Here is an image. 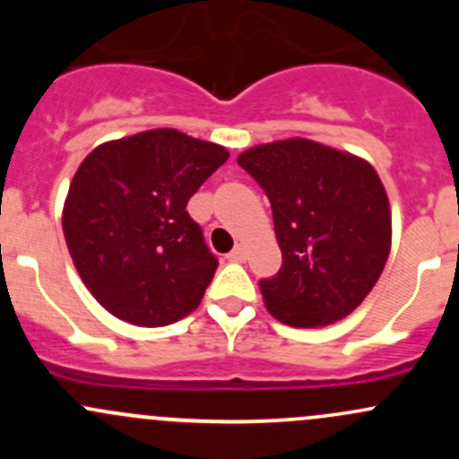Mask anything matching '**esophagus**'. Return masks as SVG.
Segmentation results:
<instances>
[{
  "label": "esophagus",
  "instance_id": "1",
  "mask_svg": "<svg viewBox=\"0 0 459 459\" xmlns=\"http://www.w3.org/2000/svg\"><path fill=\"white\" fill-rule=\"evenodd\" d=\"M226 257H229L230 262H244V259H247V248H244V244H238Z\"/></svg>",
  "mask_w": 459,
  "mask_h": 459
}]
</instances>
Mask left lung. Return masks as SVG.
I'll list each match as a JSON object with an SVG mask.
<instances>
[{
  "instance_id": "8db88e82",
  "label": "left lung",
  "mask_w": 459,
  "mask_h": 459,
  "mask_svg": "<svg viewBox=\"0 0 459 459\" xmlns=\"http://www.w3.org/2000/svg\"><path fill=\"white\" fill-rule=\"evenodd\" d=\"M238 164L266 193L281 248L277 275L259 280L268 313L298 328L353 313L391 251V208L373 166L302 137L248 148Z\"/></svg>"
}]
</instances>
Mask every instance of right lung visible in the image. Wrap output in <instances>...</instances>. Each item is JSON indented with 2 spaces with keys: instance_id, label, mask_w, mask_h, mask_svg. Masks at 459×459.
Listing matches in <instances>:
<instances>
[{
  "instance_id": "add662e5",
  "label": "right lung",
  "mask_w": 459,
  "mask_h": 459,
  "mask_svg": "<svg viewBox=\"0 0 459 459\" xmlns=\"http://www.w3.org/2000/svg\"><path fill=\"white\" fill-rule=\"evenodd\" d=\"M229 160L220 143L155 128L97 146L64 204L68 253L92 298L137 326L200 307L217 271L186 204Z\"/></svg>"
}]
</instances>
